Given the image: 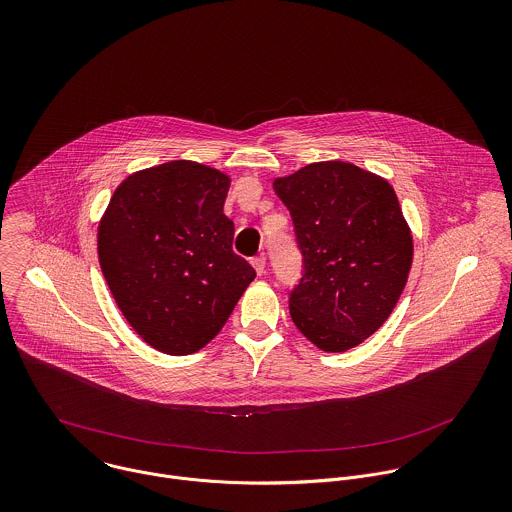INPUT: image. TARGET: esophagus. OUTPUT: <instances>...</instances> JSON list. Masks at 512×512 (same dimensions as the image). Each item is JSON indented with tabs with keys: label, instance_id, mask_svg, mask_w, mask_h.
Masks as SVG:
<instances>
[{
	"label": "esophagus",
	"instance_id": "34e87169",
	"mask_svg": "<svg viewBox=\"0 0 512 512\" xmlns=\"http://www.w3.org/2000/svg\"><path fill=\"white\" fill-rule=\"evenodd\" d=\"M251 265L255 267L257 275H263V273H265V257H263V255H259V257H253V259H251Z\"/></svg>",
	"mask_w": 512,
	"mask_h": 512
}]
</instances>
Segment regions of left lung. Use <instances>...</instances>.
<instances>
[{
	"label": "left lung",
	"mask_w": 512,
	"mask_h": 512,
	"mask_svg": "<svg viewBox=\"0 0 512 512\" xmlns=\"http://www.w3.org/2000/svg\"><path fill=\"white\" fill-rule=\"evenodd\" d=\"M273 186L303 255L291 318L320 350H350L386 322L408 283L413 245L396 192L346 162L308 164Z\"/></svg>",
	"instance_id": "8db88e82"
}]
</instances>
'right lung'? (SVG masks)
<instances>
[{
	"mask_svg": "<svg viewBox=\"0 0 512 512\" xmlns=\"http://www.w3.org/2000/svg\"><path fill=\"white\" fill-rule=\"evenodd\" d=\"M229 178L176 160L128 176L99 227L106 285L152 348L184 356L223 328L255 279L223 213Z\"/></svg>",
	"mask_w": 512,
	"mask_h": 512,
	"instance_id": "add662e5",
	"label": "right lung"
}]
</instances>
